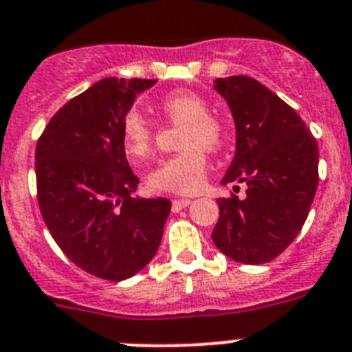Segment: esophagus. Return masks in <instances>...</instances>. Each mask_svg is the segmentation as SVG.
Segmentation results:
<instances>
[{
  "label": "esophagus",
  "instance_id": "34e87169",
  "mask_svg": "<svg viewBox=\"0 0 352 352\" xmlns=\"http://www.w3.org/2000/svg\"><path fill=\"white\" fill-rule=\"evenodd\" d=\"M189 204H191V199H189V198L173 199V201H172V210H173V212H180V210H182V208L188 207Z\"/></svg>",
  "mask_w": 352,
  "mask_h": 352
}]
</instances>
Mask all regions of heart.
Wrapping results in <instances>:
<instances>
[{"label":"heart","instance_id":"obj_1","mask_svg":"<svg viewBox=\"0 0 352 352\" xmlns=\"http://www.w3.org/2000/svg\"><path fill=\"white\" fill-rule=\"evenodd\" d=\"M160 109L168 121L180 124L177 147L180 153L164 157L147 175L148 188L160 192L195 195L204 188L207 177V156L224 142V124L219 117L208 112L204 96L192 91H173L161 100ZM121 138L131 160L142 161L153 153L156 131L144 113L131 109L121 121Z\"/></svg>","mask_w":352,"mask_h":352}]
</instances>
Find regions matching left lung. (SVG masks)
I'll return each mask as SVG.
<instances>
[{
  "instance_id": "left-lung-1",
  "label": "left lung",
  "mask_w": 352,
  "mask_h": 352,
  "mask_svg": "<svg viewBox=\"0 0 352 352\" xmlns=\"http://www.w3.org/2000/svg\"><path fill=\"white\" fill-rule=\"evenodd\" d=\"M230 105L236 151L223 184L239 186L219 198V221L212 240L228 258L261 265L277 258L296 239L319 182V148L302 117L252 77L215 78Z\"/></svg>"
}]
</instances>
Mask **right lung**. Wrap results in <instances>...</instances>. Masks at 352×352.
Segmentation results:
<instances>
[{
	"mask_svg": "<svg viewBox=\"0 0 352 352\" xmlns=\"http://www.w3.org/2000/svg\"><path fill=\"white\" fill-rule=\"evenodd\" d=\"M156 80L109 77L54 113L34 153L36 198L50 235L87 274L124 280L145 268L163 236L168 198H133L121 121Z\"/></svg>",
	"mask_w": 352,
	"mask_h": 352,
	"instance_id": "1",
	"label": "right lung"
}]
</instances>
